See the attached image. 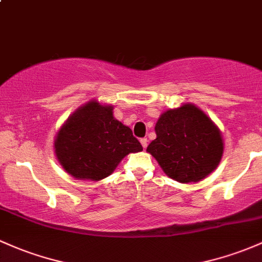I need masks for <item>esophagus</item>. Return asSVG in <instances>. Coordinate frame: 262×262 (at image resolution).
I'll list each match as a JSON object with an SVG mask.
<instances>
[{
	"instance_id": "esophagus-1",
	"label": "esophagus",
	"mask_w": 262,
	"mask_h": 262,
	"mask_svg": "<svg viewBox=\"0 0 262 262\" xmlns=\"http://www.w3.org/2000/svg\"><path fill=\"white\" fill-rule=\"evenodd\" d=\"M140 142H141V145H142L143 148L147 147V139H145V137H143V139L140 140Z\"/></svg>"
}]
</instances>
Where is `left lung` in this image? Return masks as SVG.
I'll list each match as a JSON object with an SVG mask.
<instances>
[{"label": "left lung", "mask_w": 262, "mask_h": 262, "mask_svg": "<svg viewBox=\"0 0 262 262\" xmlns=\"http://www.w3.org/2000/svg\"><path fill=\"white\" fill-rule=\"evenodd\" d=\"M155 131L156 139L146 151L171 179L181 184L201 181L220 164L224 154L221 132L192 103L164 112Z\"/></svg>", "instance_id": "left-lung-1"}]
</instances>
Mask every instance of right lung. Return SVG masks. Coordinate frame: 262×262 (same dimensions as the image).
Listing matches in <instances>:
<instances>
[{"label": "right lung", "instance_id": "obj_1", "mask_svg": "<svg viewBox=\"0 0 262 262\" xmlns=\"http://www.w3.org/2000/svg\"><path fill=\"white\" fill-rule=\"evenodd\" d=\"M114 107L90 101L61 126L55 154L67 173L77 180L100 181L114 172L121 160L142 151L130 127L114 117Z\"/></svg>", "mask_w": 262, "mask_h": 262}]
</instances>
